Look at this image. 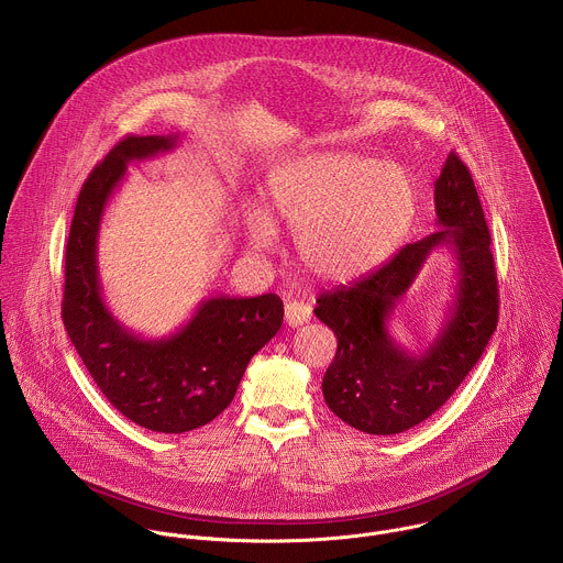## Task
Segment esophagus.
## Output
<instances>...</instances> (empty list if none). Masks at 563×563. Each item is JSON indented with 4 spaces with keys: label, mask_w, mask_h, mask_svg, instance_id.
<instances>
[{
    "label": "esophagus",
    "mask_w": 563,
    "mask_h": 563,
    "mask_svg": "<svg viewBox=\"0 0 563 563\" xmlns=\"http://www.w3.org/2000/svg\"><path fill=\"white\" fill-rule=\"evenodd\" d=\"M310 317H312V308L308 303H301V301L286 303V324L299 327V324L310 321Z\"/></svg>",
    "instance_id": "esophagus-1"
}]
</instances>
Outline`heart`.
Here are the masks:
<instances>
[{"label":"heart","mask_w":563,"mask_h":563,"mask_svg":"<svg viewBox=\"0 0 563 563\" xmlns=\"http://www.w3.org/2000/svg\"><path fill=\"white\" fill-rule=\"evenodd\" d=\"M416 190L401 166L371 156L322 152L279 166L266 188V212L244 217L246 246L266 255L275 225L299 246L303 266L327 282H346L379 264L401 241Z\"/></svg>","instance_id":"1"}]
</instances>
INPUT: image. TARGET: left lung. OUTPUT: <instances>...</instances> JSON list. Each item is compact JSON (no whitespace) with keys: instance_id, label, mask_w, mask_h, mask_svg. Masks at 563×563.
<instances>
[{"instance_id":"obj_1","label":"left lung","mask_w":563,"mask_h":563,"mask_svg":"<svg viewBox=\"0 0 563 563\" xmlns=\"http://www.w3.org/2000/svg\"><path fill=\"white\" fill-rule=\"evenodd\" d=\"M433 186L435 232L317 299V319L338 338L335 357L322 377L324 401L364 433H402L438 411L479 362L498 322L492 239L473 175L455 152ZM440 245L456 253V299L437 340L416 356L394 342L387 321L428 253Z\"/></svg>"}]
</instances>
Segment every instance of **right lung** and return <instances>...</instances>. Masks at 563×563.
Here are the masks:
<instances>
[{
  "label": "right lung",
  "instance_id": "right-lung-1",
  "mask_svg": "<svg viewBox=\"0 0 563 563\" xmlns=\"http://www.w3.org/2000/svg\"><path fill=\"white\" fill-rule=\"evenodd\" d=\"M177 136H125L81 186L67 257L63 321L97 388L132 422L184 433L214 420L234 399L249 360L277 333V295L212 297L177 333L147 340L112 317L97 275L103 210L128 164L170 152Z\"/></svg>",
  "mask_w": 563,
  "mask_h": 563
}]
</instances>
